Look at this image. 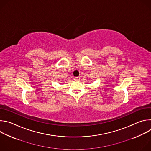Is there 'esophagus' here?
Here are the masks:
<instances>
[{
  "label": "esophagus",
  "mask_w": 151,
  "mask_h": 151,
  "mask_svg": "<svg viewBox=\"0 0 151 151\" xmlns=\"http://www.w3.org/2000/svg\"><path fill=\"white\" fill-rule=\"evenodd\" d=\"M75 81H79L80 80V76H77V77H75L74 78Z\"/></svg>",
  "instance_id": "obj_1"
}]
</instances>
